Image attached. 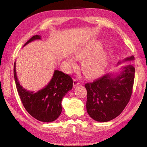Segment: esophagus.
I'll return each instance as SVG.
<instances>
[{"label": "esophagus", "mask_w": 147, "mask_h": 147, "mask_svg": "<svg viewBox=\"0 0 147 147\" xmlns=\"http://www.w3.org/2000/svg\"><path fill=\"white\" fill-rule=\"evenodd\" d=\"M80 84V81H78L77 79H74L73 80V86L74 87H76V86L79 85Z\"/></svg>", "instance_id": "34e87169"}]
</instances>
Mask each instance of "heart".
<instances>
[{
    "label": "heart",
    "mask_w": 147,
    "mask_h": 147,
    "mask_svg": "<svg viewBox=\"0 0 147 147\" xmlns=\"http://www.w3.org/2000/svg\"><path fill=\"white\" fill-rule=\"evenodd\" d=\"M101 45L95 43L78 49L76 53V58L79 59H86L83 64V71L87 76L96 77L101 75L105 71L107 65V57L103 51H99ZM69 63L71 66L76 65L73 57L68 58Z\"/></svg>",
    "instance_id": "1"
}]
</instances>
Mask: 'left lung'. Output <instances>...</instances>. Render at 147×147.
Wrapping results in <instances>:
<instances>
[{"instance_id": "left-lung-1", "label": "left lung", "mask_w": 147, "mask_h": 147, "mask_svg": "<svg viewBox=\"0 0 147 147\" xmlns=\"http://www.w3.org/2000/svg\"><path fill=\"white\" fill-rule=\"evenodd\" d=\"M134 56L121 62L132 61ZM135 68L128 65L121 68L119 73H108L92 83H87V111L98 122H108L120 115L130 100L134 86Z\"/></svg>"}]
</instances>
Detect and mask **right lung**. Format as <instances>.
<instances>
[{
    "label": "right lung",
    "instance_id": "right-lung-1",
    "mask_svg": "<svg viewBox=\"0 0 147 147\" xmlns=\"http://www.w3.org/2000/svg\"><path fill=\"white\" fill-rule=\"evenodd\" d=\"M36 39H41L39 35L34 36L24 46ZM14 63L13 74L17 91L26 110L37 120L51 123L56 120L62 111L61 100L69 91L73 88L71 77L58 70L54 71L53 76L48 85L38 91H29L20 85Z\"/></svg>",
    "mask_w": 147,
    "mask_h": 147
}]
</instances>
